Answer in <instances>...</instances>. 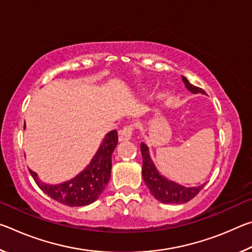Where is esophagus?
I'll use <instances>...</instances> for the list:
<instances>
[{
    "mask_svg": "<svg viewBox=\"0 0 252 252\" xmlns=\"http://www.w3.org/2000/svg\"><path fill=\"white\" fill-rule=\"evenodd\" d=\"M134 126L132 125L123 126L122 129L119 131V136H120V140H130L132 133H133Z\"/></svg>",
    "mask_w": 252,
    "mask_h": 252,
    "instance_id": "1",
    "label": "esophagus"
}]
</instances>
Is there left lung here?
<instances>
[{
	"label": "left lung",
	"instance_id": "8db88e82",
	"mask_svg": "<svg viewBox=\"0 0 252 252\" xmlns=\"http://www.w3.org/2000/svg\"><path fill=\"white\" fill-rule=\"evenodd\" d=\"M183 82H185L188 90L192 93H206L201 88L195 87V85L191 84L185 76H182ZM142 153V177L143 180L148 186L149 190H150L151 194L157 200L163 202V203H186L193 199L202 188L206 185L193 187V188H187L178 185L176 182H172L165 179L164 177L160 176L158 172L155 164L151 160L150 156H149V149L144 143H141L140 146Z\"/></svg>",
	"mask_w": 252,
	"mask_h": 252
}]
</instances>
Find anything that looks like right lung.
<instances>
[{
  "mask_svg": "<svg viewBox=\"0 0 252 252\" xmlns=\"http://www.w3.org/2000/svg\"><path fill=\"white\" fill-rule=\"evenodd\" d=\"M25 126V125H24ZM118 144V132H109L90 164L70 181L57 186L41 182L36 173L30 170L37 187L55 201L69 207L87 206L94 202L108 185L111 176V157Z\"/></svg>",
  "mask_w": 252,
  "mask_h": 252,
  "instance_id": "1",
  "label": "right lung"
}]
</instances>
